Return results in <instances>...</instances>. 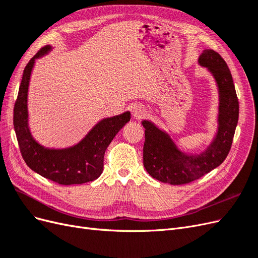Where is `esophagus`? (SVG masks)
<instances>
[{"instance_id":"1","label":"esophagus","mask_w":258,"mask_h":258,"mask_svg":"<svg viewBox=\"0 0 258 258\" xmlns=\"http://www.w3.org/2000/svg\"><path fill=\"white\" fill-rule=\"evenodd\" d=\"M131 114H132V117H134L135 119H141L142 117L145 116L146 114V110L140 104H135L131 106Z\"/></svg>"}]
</instances>
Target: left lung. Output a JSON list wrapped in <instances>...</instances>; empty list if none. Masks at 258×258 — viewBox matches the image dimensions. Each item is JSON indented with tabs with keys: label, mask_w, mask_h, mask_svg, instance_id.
Segmentation results:
<instances>
[{
	"label": "left lung",
	"mask_w": 258,
	"mask_h": 258,
	"mask_svg": "<svg viewBox=\"0 0 258 258\" xmlns=\"http://www.w3.org/2000/svg\"><path fill=\"white\" fill-rule=\"evenodd\" d=\"M198 63L212 74L218 90L217 131L213 141L200 154H187L169 134L151 120H143L145 142L144 168L162 183L182 185L209 173L226 159L230 151L239 118V102L232 76L225 60L212 49H205Z\"/></svg>",
	"instance_id": "left-lung-1"
}]
</instances>
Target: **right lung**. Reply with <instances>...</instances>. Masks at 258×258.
Here are the masks:
<instances>
[{
	"instance_id": "obj_1",
	"label": "right lung",
	"mask_w": 258,
	"mask_h": 258,
	"mask_svg": "<svg viewBox=\"0 0 258 258\" xmlns=\"http://www.w3.org/2000/svg\"><path fill=\"white\" fill-rule=\"evenodd\" d=\"M52 49L47 45L31 59L23 75L14 107V128L23 160L34 172L61 185L95 181L103 171V158L114 137L130 120V112L106 117L97 122L81 141L66 148H49L38 143L29 127L28 91L35 60Z\"/></svg>"
}]
</instances>
